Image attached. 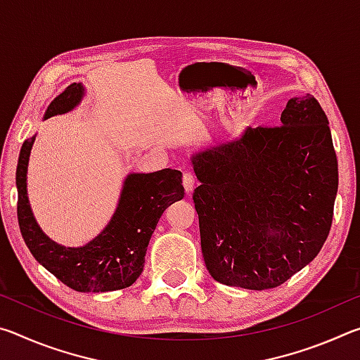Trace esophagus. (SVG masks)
I'll use <instances>...</instances> for the list:
<instances>
[{
    "label": "esophagus",
    "instance_id": "obj_1",
    "mask_svg": "<svg viewBox=\"0 0 360 360\" xmlns=\"http://www.w3.org/2000/svg\"><path fill=\"white\" fill-rule=\"evenodd\" d=\"M182 186H184L186 192L191 193L195 187V176L191 172H186L182 174Z\"/></svg>",
    "mask_w": 360,
    "mask_h": 360
}]
</instances>
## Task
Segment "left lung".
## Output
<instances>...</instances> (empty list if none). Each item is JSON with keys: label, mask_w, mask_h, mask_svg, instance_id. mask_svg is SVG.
<instances>
[{"label": "left lung", "mask_w": 360, "mask_h": 360, "mask_svg": "<svg viewBox=\"0 0 360 360\" xmlns=\"http://www.w3.org/2000/svg\"><path fill=\"white\" fill-rule=\"evenodd\" d=\"M205 265L217 283L264 290L308 265L328 236L338 162L326 112L290 98L281 125L192 155Z\"/></svg>", "instance_id": "obj_1"}]
</instances>
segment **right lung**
<instances>
[{"mask_svg": "<svg viewBox=\"0 0 360 360\" xmlns=\"http://www.w3.org/2000/svg\"><path fill=\"white\" fill-rule=\"evenodd\" d=\"M84 96L82 84H71L60 94L44 119L65 114ZM34 136L22 144L15 172L19 192L17 217L22 238L39 264L77 292L125 289L136 281L157 222L169 205L184 197L182 173L165 168L155 173H131L122 188L117 210L98 236L81 248L57 245L36 224L27 197V168Z\"/></svg>", "mask_w": 360, "mask_h": 360, "instance_id": "add662e5", "label": "right lung"}]
</instances>
